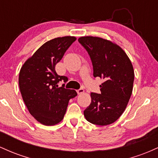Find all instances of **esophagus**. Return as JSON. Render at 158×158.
<instances>
[{
  "instance_id": "34e87169",
  "label": "esophagus",
  "mask_w": 158,
  "mask_h": 158,
  "mask_svg": "<svg viewBox=\"0 0 158 158\" xmlns=\"http://www.w3.org/2000/svg\"><path fill=\"white\" fill-rule=\"evenodd\" d=\"M77 94H81L84 93L85 90H84V89H83V88H79V89L77 90Z\"/></svg>"
}]
</instances>
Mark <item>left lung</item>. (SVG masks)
Listing matches in <instances>:
<instances>
[{
    "instance_id": "obj_1",
    "label": "left lung",
    "mask_w": 158,
    "mask_h": 158,
    "mask_svg": "<svg viewBox=\"0 0 158 158\" xmlns=\"http://www.w3.org/2000/svg\"><path fill=\"white\" fill-rule=\"evenodd\" d=\"M89 54L94 77L104 82L100 94L91 93V102L84 110L88 122L107 126L115 122L126 109L132 94L135 73L129 58L120 47L93 36L78 39Z\"/></svg>"
}]
</instances>
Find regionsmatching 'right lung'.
<instances>
[{
    "instance_id": "1",
    "label": "right lung",
    "mask_w": 158,
    "mask_h": 158,
    "mask_svg": "<svg viewBox=\"0 0 158 158\" xmlns=\"http://www.w3.org/2000/svg\"><path fill=\"white\" fill-rule=\"evenodd\" d=\"M77 40L73 36L56 38L47 41L29 58L19 73L20 91L27 109L38 122L45 126L60 123L69 100L77 95L76 90L59 88V81H68L56 73L55 67L64 52Z\"/></svg>"
}]
</instances>
